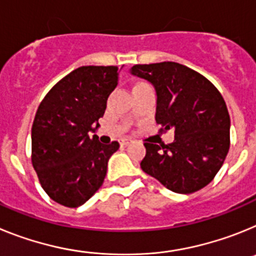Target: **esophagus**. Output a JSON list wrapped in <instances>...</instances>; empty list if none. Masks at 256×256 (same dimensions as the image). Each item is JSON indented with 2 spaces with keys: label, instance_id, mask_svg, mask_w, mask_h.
<instances>
[{
  "label": "esophagus",
  "instance_id": "34e87169",
  "mask_svg": "<svg viewBox=\"0 0 256 256\" xmlns=\"http://www.w3.org/2000/svg\"><path fill=\"white\" fill-rule=\"evenodd\" d=\"M133 142V140L130 138H123L120 141V146H128V144H130Z\"/></svg>",
  "mask_w": 256,
  "mask_h": 256
}]
</instances>
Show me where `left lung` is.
Segmentation results:
<instances>
[{
    "label": "left lung",
    "instance_id": "obj_1",
    "mask_svg": "<svg viewBox=\"0 0 256 256\" xmlns=\"http://www.w3.org/2000/svg\"><path fill=\"white\" fill-rule=\"evenodd\" d=\"M130 72L154 86L156 123L176 134L169 144H144L142 170L177 194L204 188L230 150V119L222 94L205 76L173 61Z\"/></svg>",
    "mask_w": 256,
    "mask_h": 256
}]
</instances>
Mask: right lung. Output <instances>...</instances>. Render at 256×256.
I'll list each match as a JSON object with an SVG mask.
<instances>
[{"instance_id": "obj_1", "label": "right lung", "mask_w": 256, "mask_h": 256, "mask_svg": "<svg viewBox=\"0 0 256 256\" xmlns=\"http://www.w3.org/2000/svg\"><path fill=\"white\" fill-rule=\"evenodd\" d=\"M116 66H80L51 88L32 126V162L54 201L78 208L102 186L116 141L104 144L98 130L118 86Z\"/></svg>"}]
</instances>
